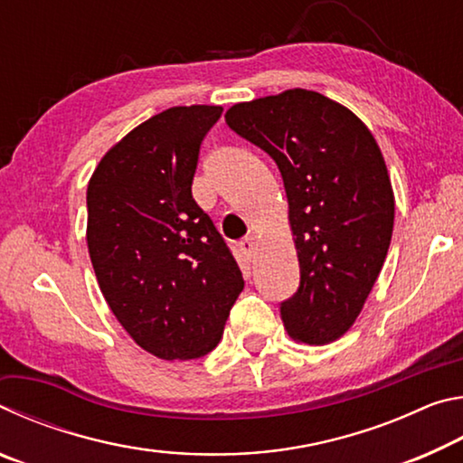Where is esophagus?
<instances>
[{
    "label": "esophagus",
    "mask_w": 463,
    "mask_h": 463,
    "mask_svg": "<svg viewBox=\"0 0 463 463\" xmlns=\"http://www.w3.org/2000/svg\"><path fill=\"white\" fill-rule=\"evenodd\" d=\"M239 250L247 257V260H255V255H257V241H255V237L242 239L239 242Z\"/></svg>",
    "instance_id": "1"
}]
</instances>
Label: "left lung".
Segmentation results:
<instances>
[{
	"label": "left lung",
	"mask_w": 463,
	"mask_h": 463,
	"mask_svg": "<svg viewBox=\"0 0 463 463\" xmlns=\"http://www.w3.org/2000/svg\"><path fill=\"white\" fill-rule=\"evenodd\" d=\"M224 118L284 179L300 261L298 292L279 304L288 335L308 345L339 339L362 312L394 229L378 143L351 109L308 90L234 104Z\"/></svg>",
	"instance_id": "obj_1"
}]
</instances>
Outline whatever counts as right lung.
Returning a JSON list of instances; mask_svg holds the SVG:
<instances>
[{"instance_id":"right-lung-1","label":"right lung","mask_w":463,"mask_h":463,"mask_svg":"<svg viewBox=\"0 0 463 463\" xmlns=\"http://www.w3.org/2000/svg\"><path fill=\"white\" fill-rule=\"evenodd\" d=\"M221 106H177L130 130L88 185V247L109 310L159 359L213 351L242 273L192 182Z\"/></svg>"}]
</instances>
